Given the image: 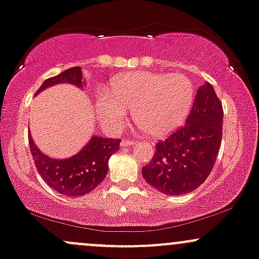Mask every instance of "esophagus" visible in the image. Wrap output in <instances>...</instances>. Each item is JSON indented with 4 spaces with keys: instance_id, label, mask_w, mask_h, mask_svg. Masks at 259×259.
I'll return each instance as SVG.
<instances>
[{
    "instance_id": "1",
    "label": "esophagus",
    "mask_w": 259,
    "mask_h": 259,
    "mask_svg": "<svg viewBox=\"0 0 259 259\" xmlns=\"http://www.w3.org/2000/svg\"><path fill=\"white\" fill-rule=\"evenodd\" d=\"M120 144H121V146H132V145H134L135 143L133 140H125L124 139V140H121Z\"/></svg>"
}]
</instances>
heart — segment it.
I'll list each match as a JSON object with an SVG mask.
<instances>
[{"label": "heart", "mask_w": 259, "mask_h": 259, "mask_svg": "<svg viewBox=\"0 0 259 259\" xmlns=\"http://www.w3.org/2000/svg\"><path fill=\"white\" fill-rule=\"evenodd\" d=\"M192 82L182 75L130 72L112 83V92L98 95L101 120L109 129L123 127L127 108L134 109L135 121L147 135L163 138L183 124L192 106Z\"/></svg>", "instance_id": "heart-1"}]
</instances>
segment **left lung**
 I'll return each mask as SVG.
<instances>
[{"label": "left lung", "mask_w": 259, "mask_h": 259, "mask_svg": "<svg viewBox=\"0 0 259 259\" xmlns=\"http://www.w3.org/2000/svg\"><path fill=\"white\" fill-rule=\"evenodd\" d=\"M223 104L214 87H199L186 124L155 145L145 181L167 195L193 192L205 182L217 161L223 139Z\"/></svg>", "instance_id": "8db88e82"}]
</instances>
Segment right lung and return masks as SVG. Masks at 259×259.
Instances as JSON below:
<instances>
[{
	"label": "right lung",
	"instance_id": "1",
	"mask_svg": "<svg viewBox=\"0 0 259 259\" xmlns=\"http://www.w3.org/2000/svg\"><path fill=\"white\" fill-rule=\"evenodd\" d=\"M65 82L82 87L81 69L78 66L71 67L60 75L45 79L36 93L53 84ZM28 140L39 175L48 186L67 197H79L92 192L106 178L109 157L118 151L120 145V139L93 136L75 156L66 160H55L41 153L30 135Z\"/></svg>",
	"mask_w": 259,
	"mask_h": 259
}]
</instances>
